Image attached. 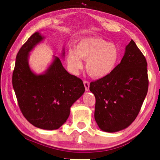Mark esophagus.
Listing matches in <instances>:
<instances>
[{
	"label": "esophagus",
	"mask_w": 160,
	"mask_h": 160,
	"mask_svg": "<svg viewBox=\"0 0 160 160\" xmlns=\"http://www.w3.org/2000/svg\"><path fill=\"white\" fill-rule=\"evenodd\" d=\"M84 85H85V90L86 91H88L90 90V82H88V81L87 80H84Z\"/></svg>",
	"instance_id": "34e87169"
}]
</instances>
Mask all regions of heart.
I'll list each match as a JSON object with an SVG mask.
<instances>
[{
  "label": "heart",
  "mask_w": 160,
  "mask_h": 160,
  "mask_svg": "<svg viewBox=\"0 0 160 160\" xmlns=\"http://www.w3.org/2000/svg\"><path fill=\"white\" fill-rule=\"evenodd\" d=\"M121 52L114 44L101 38H85L78 43L75 49L68 53V63L75 73L82 67L81 59L86 61V70L92 77L101 78L112 72L119 61Z\"/></svg>",
  "instance_id": "heart-1"
}]
</instances>
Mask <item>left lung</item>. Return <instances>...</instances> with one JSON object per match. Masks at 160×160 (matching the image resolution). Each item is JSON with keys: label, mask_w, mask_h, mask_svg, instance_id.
I'll list each match as a JSON object with an SVG mask.
<instances>
[{"label": "left lung", "mask_w": 160, "mask_h": 160, "mask_svg": "<svg viewBox=\"0 0 160 160\" xmlns=\"http://www.w3.org/2000/svg\"><path fill=\"white\" fill-rule=\"evenodd\" d=\"M147 66L144 55L131 40L114 70L90 82V90L96 99L94 118L102 131H121L136 118L148 90Z\"/></svg>", "instance_id": "obj_1"}]
</instances>
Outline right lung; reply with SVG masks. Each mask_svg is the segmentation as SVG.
<instances>
[{
	"label": "right lung",
	"mask_w": 160,
	"mask_h": 160,
	"mask_svg": "<svg viewBox=\"0 0 160 160\" xmlns=\"http://www.w3.org/2000/svg\"><path fill=\"white\" fill-rule=\"evenodd\" d=\"M43 39L35 32L20 48L12 82L19 107L27 120L37 128L55 130L66 122L70 107L85 89L82 80L68 73L58 57L45 73L36 75L32 71L29 53Z\"/></svg>",
	"instance_id": "add662e5"
}]
</instances>
